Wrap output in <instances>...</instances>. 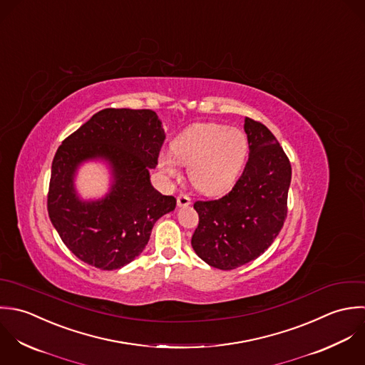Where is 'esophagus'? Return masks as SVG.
I'll use <instances>...</instances> for the list:
<instances>
[{
  "label": "esophagus",
  "mask_w": 365,
  "mask_h": 365,
  "mask_svg": "<svg viewBox=\"0 0 365 365\" xmlns=\"http://www.w3.org/2000/svg\"><path fill=\"white\" fill-rule=\"evenodd\" d=\"M177 204H178V207H188L191 204V198L185 194H180L177 197Z\"/></svg>",
  "instance_id": "esophagus-1"
}]
</instances>
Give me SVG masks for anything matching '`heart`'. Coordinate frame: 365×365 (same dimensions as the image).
Masks as SVG:
<instances>
[{"mask_svg":"<svg viewBox=\"0 0 365 365\" xmlns=\"http://www.w3.org/2000/svg\"><path fill=\"white\" fill-rule=\"evenodd\" d=\"M171 153L158 157V168L168 178L180 177V164L188 167L191 182L207 194L227 191L238 178L247 157L242 130L217 123H197L171 143Z\"/></svg>","mask_w":365,"mask_h":365,"instance_id":"b5f03b06","label":"heart"}]
</instances>
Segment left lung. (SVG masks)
<instances>
[{
	"label": "left lung",
	"mask_w": 365,
	"mask_h": 365,
	"mask_svg": "<svg viewBox=\"0 0 365 365\" xmlns=\"http://www.w3.org/2000/svg\"><path fill=\"white\" fill-rule=\"evenodd\" d=\"M249 158L234 188L218 200L195 201L198 227L191 245L210 266L231 270L260 256L287 217L289 157L272 131L245 118Z\"/></svg>",
	"instance_id": "8db88e82"
}]
</instances>
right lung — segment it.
Returning a JSON list of instances; mask_svg holds the SVG:
<instances>
[{
	"label": "right lung",
	"instance_id": "obj_1",
	"mask_svg": "<svg viewBox=\"0 0 365 365\" xmlns=\"http://www.w3.org/2000/svg\"><path fill=\"white\" fill-rule=\"evenodd\" d=\"M165 135L155 112L103 109L68 135L52 161L48 214L62 242L82 262L102 270L134 260L150 240L155 221L175 208L173 195L150 184ZM103 156L114 167L108 197L82 203L73 190V173L88 158Z\"/></svg>",
	"mask_w": 365,
	"mask_h": 365
}]
</instances>
